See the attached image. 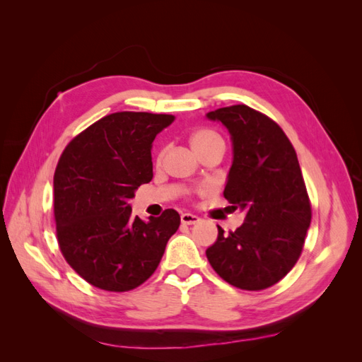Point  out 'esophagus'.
I'll use <instances>...</instances> for the list:
<instances>
[{"label": "esophagus", "mask_w": 362, "mask_h": 362, "mask_svg": "<svg viewBox=\"0 0 362 362\" xmlns=\"http://www.w3.org/2000/svg\"><path fill=\"white\" fill-rule=\"evenodd\" d=\"M199 221H201V218H199L198 216L192 214V213H184V214H181V222H182L184 225H194V223H198Z\"/></svg>", "instance_id": "esophagus-1"}]
</instances>
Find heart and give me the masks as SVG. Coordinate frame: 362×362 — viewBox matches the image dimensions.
Masks as SVG:
<instances>
[{
  "label": "heart",
  "mask_w": 362,
  "mask_h": 362,
  "mask_svg": "<svg viewBox=\"0 0 362 362\" xmlns=\"http://www.w3.org/2000/svg\"><path fill=\"white\" fill-rule=\"evenodd\" d=\"M190 145L194 149L196 154L199 157L204 156L205 152L216 149V148H225V141L221 137V134H217L216 131L208 129V128H199L194 129L193 133L190 134ZM164 156V152H158L157 160L160 161Z\"/></svg>",
  "instance_id": "1"
}]
</instances>
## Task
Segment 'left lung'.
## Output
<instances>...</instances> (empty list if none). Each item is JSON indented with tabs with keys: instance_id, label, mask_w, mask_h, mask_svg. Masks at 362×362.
<instances>
[{
	"instance_id": "obj_1",
	"label": "left lung",
	"mask_w": 362,
	"mask_h": 362,
	"mask_svg": "<svg viewBox=\"0 0 362 362\" xmlns=\"http://www.w3.org/2000/svg\"><path fill=\"white\" fill-rule=\"evenodd\" d=\"M206 117L222 122L231 134L234 160L223 196L234 210L246 211L235 231L223 234L217 226L206 258L237 288H269L298 262L311 223L298 156L275 120L245 104L217 108Z\"/></svg>"
}]
</instances>
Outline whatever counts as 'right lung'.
Listing matches in <instances>:
<instances>
[{
	"instance_id": "obj_1",
	"label": "right lung",
	"mask_w": 362,
	"mask_h": 362,
	"mask_svg": "<svg viewBox=\"0 0 362 362\" xmlns=\"http://www.w3.org/2000/svg\"><path fill=\"white\" fill-rule=\"evenodd\" d=\"M172 115L117 112L75 136L54 173V218L68 264L90 286L129 291L158 267L180 214L141 221L129 199L152 180V141Z\"/></svg>"
}]
</instances>
